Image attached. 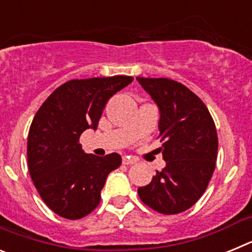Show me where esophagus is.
I'll use <instances>...</instances> for the list:
<instances>
[{
	"mask_svg": "<svg viewBox=\"0 0 252 252\" xmlns=\"http://www.w3.org/2000/svg\"><path fill=\"white\" fill-rule=\"evenodd\" d=\"M122 162H124L125 165H132V164H136L137 160L135 159V158L124 157V158H122Z\"/></svg>",
	"mask_w": 252,
	"mask_h": 252,
	"instance_id": "obj_1",
	"label": "esophagus"
}]
</instances>
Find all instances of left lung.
Masks as SVG:
<instances>
[{
  "instance_id": "8db88e82",
  "label": "left lung",
  "mask_w": 252,
  "mask_h": 252,
  "mask_svg": "<svg viewBox=\"0 0 252 252\" xmlns=\"http://www.w3.org/2000/svg\"><path fill=\"white\" fill-rule=\"evenodd\" d=\"M159 108V137L166 165L137 189L146 206L162 215L184 212L202 197L213 174L218 139L206 104L182 83L136 77Z\"/></svg>"
}]
</instances>
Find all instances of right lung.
I'll list each match as a JSON object with an SVG mask.
<instances>
[{
  "label": "right lung",
  "mask_w": 252,
  "mask_h": 252,
  "mask_svg": "<svg viewBox=\"0 0 252 252\" xmlns=\"http://www.w3.org/2000/svg\"><path fill=\"white\" fill-rule=\"evenodd\" d=\"M132 81L127 75L73 79L58 87L35 115L28 136L29 171L57 215L79 220L99 204L107 175L119 168L121 157L83 153L79 137L97 130L108 99Z\"/></svg>",
  "instance_id": "obj_1"
}]
</instances>
